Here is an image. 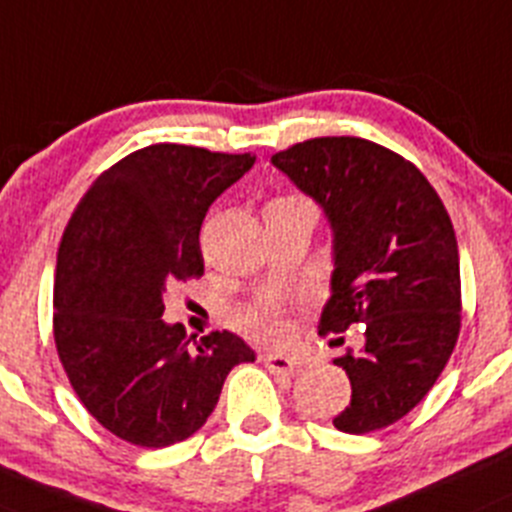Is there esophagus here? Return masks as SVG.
<instances>
[{
  "label": "esophagus",
  "instance_id": "1",
  "mask_svg": "<svg viewBox=\"0 0 512 512\" xmlns=\"http://www.w3.org/2000/svg\"><path fill=\"white\" fill-rule=\"evenodd\" d=\"M261 359H264V364L271 369V372H294L296 367V359L281 352H264L261 354Z\"/></svg>",
  "mask_w": 512,
  "mask_h": 512
}]
</instances>
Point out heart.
<instances>
[{
    "mask_svg": "<svg viewBox=\"0 0 512 512\" xmlns=\"http://www.w3.org/2000/svg\"><path fill=\"white\" fill-rule=\"evenodd\" d=\"M243 326H246L248 334L259 339H269V342L284 339L289 334V319H286L284 309H279V306H261V309L251 311L243 319Z\"/></svg>",
    "mask_w": 512,
    "mask_h": 512,
    "instance_id": "obj_1",
    "label": "heart"
}]
</instances>
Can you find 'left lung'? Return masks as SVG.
<instances>
[{
    "mask_svg": "<svg viewBox=\"0 0 512 512\" xmlns=\"http://www.w3.org/2000/svg\"><path fill=\"white\" fill-rule=\"evenodd\" d=\"M324 208L334 233L332 296L319 334L362 324L364 347L334 359L352 402L334 427L367 435L422 402L460 334V253L430 180L364 138H314L271 155ZM344 342V339H332Z\"/></svg>",
    "mask_w": 512,
    "mask_h": 512,
    "instance_id": "1",
    "label": "left lung"
}]
</instances>
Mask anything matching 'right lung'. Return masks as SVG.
Returning <instances> with one entry per match:
<instances>
[{
	"label": "right lung",
	"instance_id": "right-lung-1",
	"mask_svg": "<svg viewBox=\"0 0 512 512\" xmlns=\"http://www.w3.org/2000/svg\"><path fill=\"white\" fill-rule=\"evenodd\" d=\"M256 155L158 143L97 175L62 233L55 347L72 389L105 430L168 447L206 425L228 372L256 354L231 332L201 344L165 324V294L203 276L211 203Z\"/></svg>",
	"mask_w": 512,
	"mask_h": 512
}]
</instances>
